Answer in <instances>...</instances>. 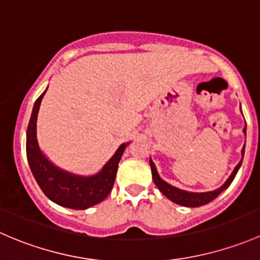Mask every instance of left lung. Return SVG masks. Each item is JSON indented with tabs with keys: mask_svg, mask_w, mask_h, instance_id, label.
I'll list each match as a JSON object with an SVG mask.
<instances>
[{
	"mask_svg": "<svg viewBox=\"0 0 260 260\" xmlns=\"http://www.w3.org/2000/svg\"><path fill=\"white\" fill-rule=\"evenodd\" d=\"M243 133L247 135V127L243 129ZM244 150H245V145L243 146L242 149V159L240 161L238 162L237 167L234 168L233 173L230 174V176L226 179L225 183L220 186V188L213 190V191H205V192H192V191H186V190H181L176 186L170 185L169 183H167L165 180H162L160 178L159 173H157L156 167L152 162V160L150 159V168H151V174H152V180H154L155 185L157 186V189L168 198V199L171 200L173 203L179 205H183V207H189V208H197V207H202V205L208 204L210 203L211 200L215 199L220 192H223L224 190L228 189L229 185L232 184V181L234 180L235 175H237L238 170H239L240 165L243 162V156H244Z\"/></svg>",
	"mask_w": 260,
	"mask_h": 260,
	"instance_id": "left-lung-1",
	"label": "left lung"
}]
</instances>
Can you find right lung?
<instances>
[{
    "mask_svg": "<svg viewBox=\"0 0 260 260\" xmlns=\"http://www.w3.org/2000/svg\"><path fill=\"white\" fill-rule=\"evenodd\" d=\"M47 89L35 101L26 135L28 165L44 194L61 207L82 210L99 204L110 194L119 161L129 143L121 144L108 162L95 175H76L56 167L40 149L37 141V115Z\"/></svg>",
    "mask_w": 260,
    "mask_h": 260,
    "instance_id": "1",
    "label": "right lung"
}]
</instances>
